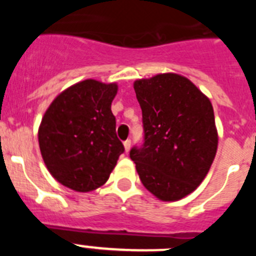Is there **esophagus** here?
I'll return each mask as SVG.
<instances>
[{
    "label": "esophagus",
    "instance_id": "34e87169",
    "mask_svg": "<svg viewBox=\"0 0 256 256\" xmlns=\"http://www.w3.org/2000/svg\"><path fill=\"white\" fill-rule=\"evenodd\" d=\"M130 144H132L130 140H126V141H124V148H126V152H128V151L130 150Z\"/></svg>",
    "mask_w": 256,
    "mask_h": 256
}]
</instances>
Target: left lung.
<instances>
[{"mask_svg":"<svg viewBox=\"0 0 256 256\" xmlns=\"http://www.w3.org/2000/svg\"><path fill=\"white\" fill-rule=\"evenodd\" d=\"M144 144L130 156L144 184L162 201L183 198L202 182L218 146L212 102L191 80L158 74L134 82Z\"/></svg>","mask_w":256,"mask_h":256,"instance_id":"obj_1","label":"left lung"}]
</instances>
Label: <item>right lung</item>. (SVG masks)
Returning a JSON list of instances; mask_svg holds the SVG:
<instances>
[{
  "label": "right lung",
  "instance_id": "1",
  "mask_svg": "<svg viewBox=\"0 0 256 256\" xmlns=\"http://www.w3.org/2000/svg\"><path fill=\"white\" fill-rule=\"evenodd\" d=\"M116 91L115 83L87 79L58 94L44 112L38 130L40 154L61 184L90 192L110 177L124 152L112 112Z\"/></svg>",
  "mask_w": 256,
  "mask_h": 256
}]
</instances>
